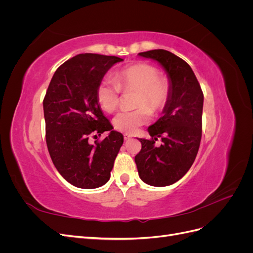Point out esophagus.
Here are the masks:
<instances>
[{"mask_svg":"<svg viewBox=\"0 0 253 253\" xmlns=\"http://www.w3.org/2000/svg\"><path fill=\"white\" fill-rule=\"evenodd\" d=\"M124 138H125V140H128V139H131L132 138V135L131 134H124Z\"/></svg>","mask_w":253,"mask_h":253,"instance_id":"1","label":"esophagus"}]
</instances>
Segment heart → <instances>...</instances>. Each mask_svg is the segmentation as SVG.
I'll list each match as a JSON object with an SVG mask.
<instances>
[{"label": "heart", "instance_id": "b5f03b06", "mask_svg": "<svg viewBox=\"0 0 253 253\" xmlns=\"http://www.w3.org/2000/svg\"><path fill=\"white\" fill-rule=\"evenodd\" d=\"M120 90H136L134 106L137 109L118 113L113 119L114 127L119 132L131 134L149 122L152 113H159L170 96V82L159 75L155 66L139 62L114 74L113 81H102L96 89V98L102 111L113 113L120 101Z\"/></svg>", "mask_w": 253, "mask_h": 253}]
</instances>
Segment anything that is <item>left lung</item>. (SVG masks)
Returning <instances> with one entry per match:
<instances>
[{"mask_svg": "<svg viewBox=\"0 0 253 253\" xmlns=\"http://www.w3.org/2000/svg\"><path fill=\"white\" fill-rule=\"evenodd\" d=\"M139 56L157 61L170 80V96L164 115L148 127L151 139H142L135 163L142 181L154 187H166L185 175L200 149L204 94L190 65L165 49L139 52ZM162 139V144L155 141Z\"/></svg>", "mask_w": 253, "mask_h": 253, "instance_id": "obj_1", "label": "left lung"}]
</instances>
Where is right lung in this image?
Masks as SVG:
<instances>
[{
	"instance_id": "1",
	"label": "right lung",
	"mask_w": 253,
	"mask_h": 253,
	"mask_svg": "<svg viewBox=\"0 0 253 253\" xmlns=\"http://www.w3.org/2000/svg\"><path fill=\"white\" fill-rule=\"evenodd\" d=\"M121 61L98 53L75 56L58 67L44 97L50 158L62 177L77 188L95 189L108 182L124 143V136L113 131L96 98L105 73ZM109 130L103 141L89 142L90 135L96 138Z\"/></svg>"
}]
</instances>
